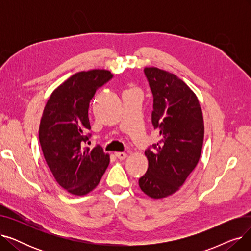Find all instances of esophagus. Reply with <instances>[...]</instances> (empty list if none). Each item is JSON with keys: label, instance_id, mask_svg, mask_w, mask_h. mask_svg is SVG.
<instances>
[{"label": "esophagus", "instance_id": "34e87169", "mask_svg": "<svg viewBox=\"0 0 251 251\" xmlns=\"http://www.w3.org/2000/svg\"><path fill=\"white\" fill-rule=\"evenodd\" d=\"M115 155L119 160H125L127 157V153L125 152H115Z\"/></svg>", "mask_w": 251, "mask_h": 251}]
</instances>
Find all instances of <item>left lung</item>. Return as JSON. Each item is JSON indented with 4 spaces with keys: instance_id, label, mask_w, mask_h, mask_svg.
I'll list each match as a JSON object with an SVG mask.
<instances>
[{
    "instance_id": "8db88e82",
    "label": "left lung",
    "mask_w": 251,
    "mask_h": 251,
    "mask_svg": "<svg viewBox=\"0 0 251 251\" xmlns=\"http://www.w3.org/2000/svg\"><path fill=\"white\" fill-rule=\"evenodd\" d=\"M153 97L151 122L161 139L146 151L149 169L138 181L140 189L160 200L175 193L200 161L203 117L199 100L175 74L144 68Z\"/></svg>"
}]
</instances>
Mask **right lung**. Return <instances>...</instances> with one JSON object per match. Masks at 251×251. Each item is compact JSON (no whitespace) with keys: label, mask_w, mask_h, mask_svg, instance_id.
I'll use <instances>...</instances> for the list:
<instances>
[{"label":"right lung","mask_w":251,"mask_h":251,"mask_svg":"<svg viewBox=\"0 0 251 251\" xmlns=\"http://www.w3.org/2000/svg\"><path fill=\"white\" fill-rule=\"evenodd\" d=\"M112 78L108 70L75 73L52 91L45 107L39 143L51 174L71 194L94 190L109 166L110 155L100 146H84L90 137L89 102L97 89Z\"/></svg>","instance_id":"add662e5"}]
</instances>
